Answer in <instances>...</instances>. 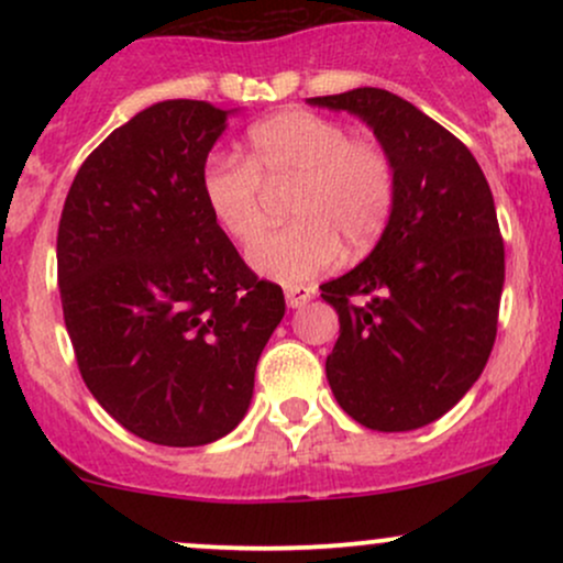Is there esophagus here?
<instances>
[{"label": "esophagus", "instance_id": "34e87169", "mask_svg": "<svg viewBox=\"0 0 563 563\" xmlns=\"http://www.w3.org/2000/svg\"><path fill=\"white\" fill-rule=\"evenodd\" d=\"M312 296H314V288H309V286H288L286 288V301L290 309L303 307V303L312 299Z\"/></svg>", "mask_w": 563, "mask_h": 563}]
</instances>
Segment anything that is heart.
I'll use <instances>...</instances> for the list:
<instances>
[{
	"label": "heart",
	"instance_id": "obj_1",
	"mask_svg": "<svg viewBox=\"0 0 563 563\" xmlns=\"http://www.w3.org/2000/svg\"><path fill=\"white\" fill-rule=\"evenodd\" d=\"M290 185L288 224L249 249L251 267L296 286L325 273L349 251L371 249L397 203L391 153L344 121L286 111L249 129L241 158L214 153L200 169V196L224 235L249 243L264 228V191Z\"/></svg>",
	"mask_w": 563,
	"mask_h": 563
}]
</instances>
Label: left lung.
Listing matches in <instances>:
<instances>
[{
	"label": "left lung",
	"instance_id": "obj_1",
	"mask_svg": "<svg viewBox=\"0 0 563 563\" xmlns=\"http://www.w3.org/2000/svg\"><path fill=\"white\" fill-rule=\"evenodd\" d=\"M307 102L360 115L397 169L378 245L320 286L341 322L328 384L367 429H421L474 386L493 352L506 280L493 192L468 147L402 97L360 87Z\"/></svg>",
	"mask_w": 563,
	"mask_h": 563
}]
</instances>
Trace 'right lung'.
Returning a JSON list of instances; mask_svg holds the SVG:
<instances>
[{
    "instance_id": "obj_1",
    "label": "right lung",
    "mask_w": 563,
    "mask_h": 563,
    "mask_svg": "<svg viewBox=\"0 0 563 563\" xmlns=\"http://www.w3.org/2000/svg\"><path fill=\"white\" fill-rule=\"evenodd\" d=\"M228 111L164 100L113 129L70 185L57 286L76 365L108 412L166 448L230 434L286 314L217 228L200 169Z\"/></svg>"
}]
</instances>
